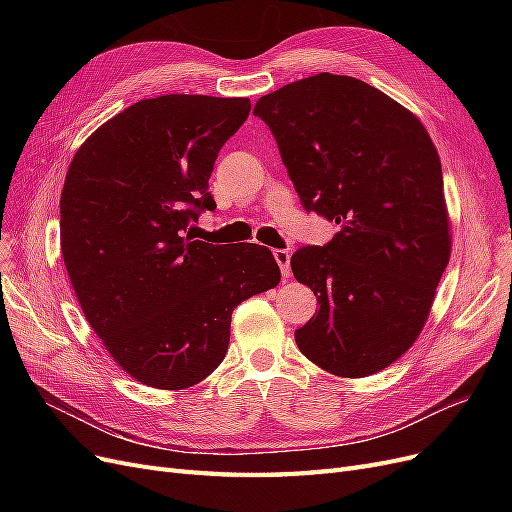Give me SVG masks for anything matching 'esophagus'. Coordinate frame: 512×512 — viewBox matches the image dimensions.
Instances as JSON below:
<instances>
[{
    "label": "esophagus",
    "mask_w": 512,
    "mask_h": 512,
    "mask_svg": "<svg viewBox=\"0 0 512 512\" xmlns=\"http://www.w3.org/2000/svg\"><path fill=\"white\" fill-rule=\"evenodd\" d=\"M274 259H276L278 265H280L282 278H288V276H290V251H286V249H276V251H274Z\"/></svg>",
    "instance_id": "esophagus-1"
}]
</instances>
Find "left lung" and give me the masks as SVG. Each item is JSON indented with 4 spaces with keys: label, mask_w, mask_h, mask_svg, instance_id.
I'll use <instances>...</instances> for the list:
<instances>
[{
    "label": "left lung",
    "mask_w": 512,
    "mask_h": 512,
    "mask_svg": "<svg viewBox=\"0 0 512 512\" xmlns=\"http://www.w3.org/2000/svg\"><path fill=\"white\" fill-rule=\"evenodd\" d=\"M307 211L340 224L290 259L319 309L294 332L301 353L340 378H365L421 334L450 259L440 155L407 107L353 76L321 72L263 95Z\"/></svg>",
    "instance_id": "1"
}]
</instances>
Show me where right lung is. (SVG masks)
Returning a JSON list of instances; mask_svg holds the SVG:
<instances>
[{"label":"right lung","mask_w":512,"mask_h":512,"mask_svg":"<svg viewBox=\"0 0 512 512\" xmlns=\"http://www.w3.org/2000/svg\"><path fill=\"white\" fill-rule=\"evenodd\" d=\"M249 112L247 97L143 99L101 124L68 168L60 240L72 288L107 353L145 386L203 382L226 357L232 311L280 282L270 249L188 230L215 209L213 164Z\"/></svg>","instance_id":"1"}]
</instances>
